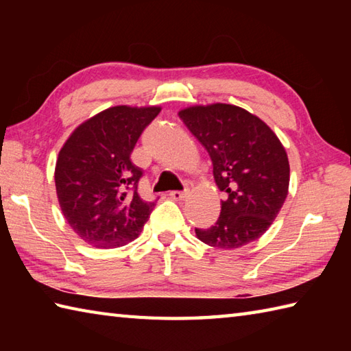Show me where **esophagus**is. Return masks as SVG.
<instances>
[{
  "label": "esophagus",
  "mask_w": 351,
  "mask_h": 351,
  "mask_svg": "<svg viewBox=\"0 0 351 351\" xmlns=\"http://www.w3.org/2000/svg\"><path fill=\"white\" fill-rule=\"evenodd\" d=\"M189 195H190V191L184 190V191H171L169 196L173 200H184V199L189 197Z\"/></svg>",
  "instance_id": "34e87169"
}]
</instances>
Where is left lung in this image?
Masks as SVG:
<instances>
[{
    "instance_id": "8db88e82",
    "label": "left lung",
    "mask_w": 351,
    "mask_h": 351,
    "mask_svg": "<svg viewBox=\"0 0 351 351\" xmlns=\"http://www.w3.org/2000/svg\"><path fill=\"white\" fill-rule=\"evenodd\" d=\"M178 114L210 154L215 184L228 196L217 223L195 229L196 237L220 249L258 240L288 196L289 162L280 140L258 116L230 104L193 106Z\"/></svg>"
}]
</instances>
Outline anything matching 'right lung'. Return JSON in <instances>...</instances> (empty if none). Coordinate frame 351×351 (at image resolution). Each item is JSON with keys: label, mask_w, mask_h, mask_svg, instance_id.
<instances>
[{"label": "right lung", "mask_w": 351, "mask_h": 351, "mask_svg": "<svg viewBox=\"0 0 351 351\" xmlns=\"http://www.w3.org/2000/svg\"><path fill=\"white\" fill-rule=\"evenodd\" d=\"M161 107H110L78 125L56 162L58 204L71 229L96 249H114L140 235L154 202L138 196L143 171L131 162L140 134Z\"/></svg>", "instance_id": "obj_1"}]
</instances>
